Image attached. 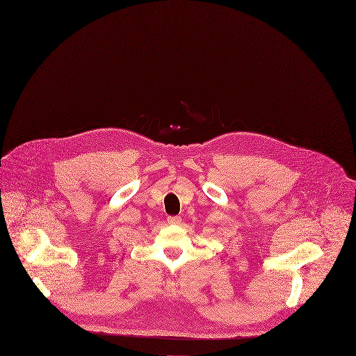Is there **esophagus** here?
<instances>
[{
    "label": "esophagus",
    "instance_id": "esophagus-1",
    "mask_svg": "<svg viewBox=\"0 0 356 356\" xmlns=\"http://www.w3.org/2000/svg\"><path fill=\"white\" fill-rule=\"evenodd\" d=\"M181 222V218L179 216V215H176V216H168V223H170V225H179Z\"/></svg>",
    "mask_w": 356,
    "mask_h": 356
}]
</instances>
